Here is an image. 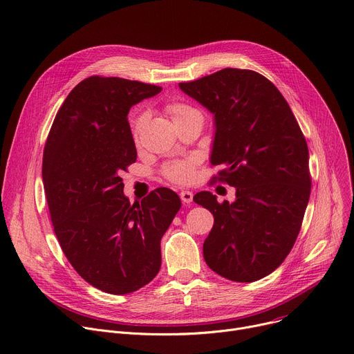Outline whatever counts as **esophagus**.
Here are the masks:
<instances>
[{
    "instance_id": "1",
    "label": "esophagus",
    "mask_w": 354,
    "mask_h": 354,
    "mask_svg": "<svg viewBox=\"0 0 354 354\" xmlns=\"http://www.w3.org/2000/svg\"><path fill=\"white\" fill-rule=\"evenodd\" d=\"M180 199H182L183 203H190L192 201H194V194H192V192H189V190H182L180 192Z\"/></svg>"
}]
</instances>
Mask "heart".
Masks as SVG:
<instances>
[{
  "label": "heart",
  "mask_w": 354,
  "mask_h": 354,
  "mask_svg": "<svg viewBox=\"0 0 354 354\" xmlns=\"http://www.w3.org/2000/svg\"><path fill=\"white\" fill-rule=\"evenodd\" d=\"M167 109H168V113L171 114L174 121L179 120V118H185V117L192 115V114H199L196 110H194V109L186 106V104H182V103H169ZM142 124H144V117H140L136 121V124H134V134H136V137L140 133ZM195 165H196V160L195 159L174 160V162H169V164L165 165L164 175L171 182L179 183V185H185V183H189L192 179H194V176H195Z\"/></svg>",
  "instance_id": "b5f03b06"
}]
</instances>
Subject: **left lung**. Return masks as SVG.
Here are the masks:
<instances>
[{
  "mask_svg": "<svg viewBox=\"0 0 354 354\" xmlns=\"http://www.w3.org/2000/svg\"><path fill=\"white\" fill-rule=\"evenodd\" d=\"M214 115V179L236 187V201L218 203L210 192L194 201L212 212L203 244L206 264L236 282L277 270L294 247L310 195L309 151L291 107L263 75L223 69L179 83Z\"/></svg>",
  "mask_w": 354,
  "mask_h": 354,
  "instance_id": "8db88e82",
  "label": "left lung"
}]
</instances>
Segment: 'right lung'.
<instances>
[{"instance_id": "add662e5", "label": "right lung", "mask_w": 354, "mask_h": 354, "mask_svg": "<svg viewBox=\"0 0 354 354\" xmlns=\"http://www.w3.org/2000/svg\"><path fill=\"white\" fill-rule=\"evenodd\" d=\"M162 87L90 76L63 102L49 131L42 178L59 244L77 274L113 295L137 291L160 268V239L180 209L158 187L131 205L121 172L137 160L130 109Z\"/></svg>"}]
</instances>
